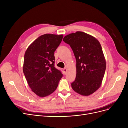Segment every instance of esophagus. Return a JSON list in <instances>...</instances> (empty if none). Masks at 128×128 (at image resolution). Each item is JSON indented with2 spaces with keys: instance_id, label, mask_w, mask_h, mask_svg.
I'll use <instances>...</instances> for the list:
<instances>
[{
  "instance_id": "34e87169",
  "label": "esophagus",
  "mask_w": 128,
  "mask_h": 128,
  "mask_svg": "<svg viewBox=\"0 0 128 128\" xmlns=\"http://www.w3.org/2000/svg\"><path fill=\"white\" fill-rule=\"evenodd\" d=\"M63 70H64V74H66V72H67V68H64V69H63Z\"/></svg>"
}]
</instances>
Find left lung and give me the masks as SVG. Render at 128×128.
<instances>
[{
  "mask_svg": "<svg viewBox=\"0 0 128 128\" xmlns=\"http://www.w3.org/2000/svg\"><path fill=\"white\" fill-rule=\"evenodd\" d=\"M63 40L70 45L76 60L73 90L82 96L94 94L100 87L106 70V60L99 42L82 32L72 33Z\"/></svg>",
  "mask_w": 128,
  "mask_h": 128,
  "instance_id": "1",
  "label": "left lung"
}]
</instances>
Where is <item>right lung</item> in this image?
Returning a JSON list of instances; mask_svg holds the SVG:
<instances>
[{
    "mask_svg": "<svg viewBox=\"0 0 128 128\" xmlns=\"http://www.w3.org/2000/svg\"><path fill=\"white\" fill-rule=\"evenodd\" d=\"M62 38V34H42L26 51L23 71L32 91L40 97L52 94L63 76L54 67V56Z\"/></svg>",
    "mask_w": 128,
    "mask_h": 128,
    "instance_id": "add662e5",
    "label": "right lung"
}]
</instances>
